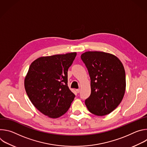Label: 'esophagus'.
I'll return each instance as SVG.
<instances>
[{"label": "esophagus", "mask_w": 147, "mask_h": 147, "mask_svg": "<svg viewBox=\"0 0 147 147\" xmlns=\"http://www.w3.org/2000/svg\"><path fill=\"white\" fill-rule=\"evenodd\" d=\"M76 92H77V93H79V92H80V89H77V90H76Z\"/></svg>", "instance_id": "obj_1"}]
</instances>
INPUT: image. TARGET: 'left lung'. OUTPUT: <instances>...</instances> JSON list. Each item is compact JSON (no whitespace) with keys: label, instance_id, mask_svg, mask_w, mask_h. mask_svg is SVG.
I'll list each match as a JSON object with an SVG mask.
<instances>
[{"label":"left lung","instance_id":"8db88e82","mask_svg":"<svg viewBox=\"0 0 147 147\" xmlns=\"http://www.w3.org/2000/svg\"><path fill=\"white\" fill-rule=\"evenodd\" d=\"M81 58L91 78V92L85 100L86 105L95 115L109 114L119 106L125 91L122 63L114 55L99 51L86 52Z\"/></svg>","mask_w":147,"mask_h":147}]
</instances>
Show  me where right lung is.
I'll return each mask as SVG.
<instances>
[{
    "mask_svg": "<svg viewBox=\"0 0 147 147\" xmlns=\"http://www.w3.org/2000/svg\"><path fill=\"white\" fill-rule=\"evenodd\" d=\"M76 52L42 56L31 64L24 79L27 94L42 113L55 119L69 109L75 95L67 86V71Z\"/></svg>",
    "mask_w": 147,
    "mask_h": 147,
    "instance_id": "obj_1",
    "label": "right lung"
}]
</instances>
